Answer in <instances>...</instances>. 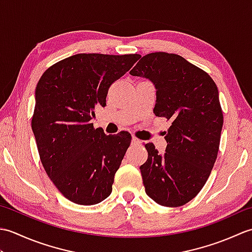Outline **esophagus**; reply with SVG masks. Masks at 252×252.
<instances>
[{"label":"esophagus","mask_w":252,"mask_h":252,"mask_svg":"<svg viewBox=\"0 0 252 252\" xmlns=\"http://www.w3.org/2000/svg\"><path fill=\"white\" fill-rule=\"evenodd\" d=\"M141 140H138L137 137H135V136H132V144L133 145H140L141 144Z\"/></svg>","instance_id":"34e87169"}]
</instances>
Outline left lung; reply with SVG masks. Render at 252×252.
I'll return each instance as SVG.
<instances>
[{
	"label": "left lung",
	"mask_w": 252,
	"mask_h": 252,
	"mask_svg": "<svg viewBox=\"0 0 252 252\" xmlns=\"http://www.w3.org/2000/svg\"><path fill=\"white\" fill-rule=\"evenodd\" d=\"M130 74L155 84V115L171 121L164 155L145 144V191L158 205L181 207L201 190L218 157L223 112L217 84L185 58L164 52L143 56Z\"/></svg>",
	"instance_id": "obj_1"
}]
</instances>
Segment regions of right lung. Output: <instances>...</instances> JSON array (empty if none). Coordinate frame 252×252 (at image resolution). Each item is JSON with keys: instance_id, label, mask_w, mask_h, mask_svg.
Segmentation results:
<instances>
[{"instance_id": "1", "label": "right lung", "mask_w": 252, "mask_h": 252, "mask_svg": "<svg viewBox=\"0 0 252 252\" xmlns=\"http://www.w3.org/2000/svg\"><path fill=\"white\" fill-rule=\"evenodd\" d=\"M140 55L77 54L46 69L35 89L32 131L45 172L68 200L96 205L112 190L131 134L106 135L91 122L110 85Z\"/></svg>"}]
</instances>
